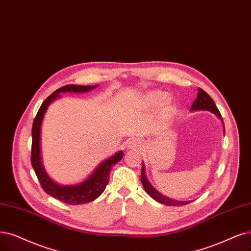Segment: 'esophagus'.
<instances>
[{
    "instance_id": "1",
    "label": "esophagus",
    "mask_w": 251,
    "mask_h": 251,
    "mask_svg": "<svg viewBox=\"0 0 251 251\" xmlns=\"http://www.w3.org/2000/svg\"><path fill=\"white\" fill-rule=\"evenodd\" d=\"M142 145H141V142L136 140V138H131L130 141L128 142L127 144V149H130V150H133V149H138Z\"/></svg>"
}]
</instances>
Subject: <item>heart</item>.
I'll use <instances>...</instances> for the list:
<instances>
[{"label":"heart","instance_id":"obj_1","mask_svg":"<svg viewBox=\"0 0 251 251\" xmlns=\"http://www.w3.org/2000/svg\"><path fill=\"white\" fill-rule=\"evenodd\" d=\"M166 99H168V94L165 92L154 91L148 93L144 98V101L149 106H159L164 103ZM168 105H171V100L168 101Z\"/></svg>","mask_w":251,"mask_h":251}]
</instances>
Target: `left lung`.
Wrapping results in <instances>:
<instances>
[{"mask_svg":"<svg viewBox=\"0 0 251 251\" xmlns=\"http://www.w3.org/2000/svg\"><path fill=\"white\" fill-rule=\"evenodd\" d=\"M190 110L191 111H194V110H209V111H211V113L216 115V117L222 121V118H221L219 110H218L217 106L215 105V102L213 101V99L207 94V93L201 88L199 89L198 97H197L196 100H194L193 104L191 105ZM222 124H224V121H222ZM224 132L226 133L225 124H224ZM141 181H142V184H143V186H144L146 192L149 194V196L152 199H154L156 201L163 203V205H166V206H184V205H187V203L191 202V201H176V200L170 199L168 197L163 196V194L160 193L158 190H156L152 186L151 183L149 182V180L147 179L144 163L142 165Z\"/></svg>","mask_w":251,"mask_h":251,"instance_id":"left-lung-1","label":"left lung"}]
</instances>
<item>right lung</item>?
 <instances>
[{
  "label": "right lung",
  "instance_id": "1",
  "mask_svg": "<svg viewBox=\"0 0 251 251\" xmlns=\"http://www.w3.org/2000/svg\"><path fill=\"white\" fill-rule=\"evenodd\" d=\"M96 86L67 85L57 91L44 100L33 122L32 127V166L36 173L43 190L49 196L69 205H82L96 200L105 190L109 181L111 168L123 158V151H119L109 158L102 161L87 179L73 185H60L55 183L46 173L41 155V126L46 110L54 100L61 97V93H87L94 90Z\"/></svg>",
  "mask_w": 251,
  "mask_h": 251
}]
</instances>
